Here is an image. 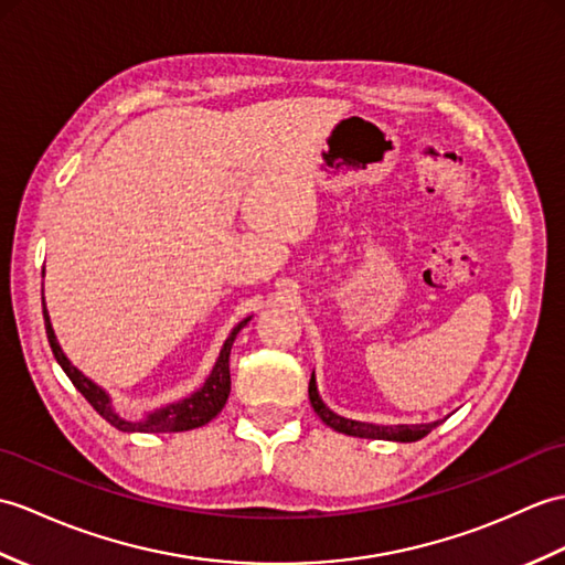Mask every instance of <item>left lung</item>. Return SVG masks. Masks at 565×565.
<instances>
[{"mask_svg": "<svg viewBox=\"0 0 565 565\" xmlns=\"http://www.w3.org/2000/svg\"><path fill=\"white\" fill-rule=\"evenodd\" d=\"M308 395H310V404H312L315 414H318L327 426L339 430V433H347V436H356V438H377V440L414 443V440H422L424 436H428V433L440 424V422H436V424H418V426H375V424L351 422V418L337 416L334 412L327 409V406H324L322 399H320V395H318V387H315V377H310Z\"/></svg>", "mask_w": 565, "mask_h": 565, "instance_id": "8db88e82", "label": "left lung"}]
</instances>
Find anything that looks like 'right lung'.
Segmentation results:
<instances>
[{"label": "right lung", "instance_id": "right-lung-1", "mask_svg": "<svg viewBox=\"0 0 565 565\" xmlns=\"http://www.w3.org/2000/svg\"><path fill=\"white\" fill-rule=\"evenodd\" d=\"M43 318H45V332H47L50 349H52V353H55V359L62 365V371L67 373V377L72 380V385L78 392H82V395L88 399V404L94 406V409L105 418V422L113 424L115 428L127 430V433L129 430H139V433H175V430L200 428V426L212 422V418L223 409V404H226L228 392H231V365H228V359H231V347L235 342V334H238L243 327L250 322V318H247V320H243L231 332V337L226 339V344H223V349H221V356H218V361L214 365L212 375L206 377V383L200 390H196L194 395L180 399L175 404H168V406H163V409L149 414L147 418H141V422H127V418L117 416L113 412L108 395H105V392L96 383H90V380L82 371H76L74 365L67 361V356H64L60 344H57V339H55V332H52V324H50L47 310H45V300H43Z\"/></svg>", "mask_w": 565, "mask_h": 565}]
</instances>
